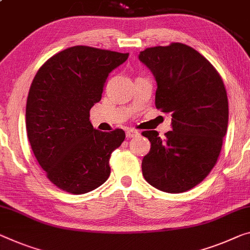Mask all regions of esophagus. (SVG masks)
<instances>
[{
    "label": "esophagus",
    "instance_id": "1",
    "mask_svg": "<svg viewBox=\"0 0 250 250\" xmlns=\"http://www.w3.org/2000/svg\"><path fill=\"white\" fill-rule=\"evenodd\" d=\"M138 135H140V133H138L136 129H128L127 132H126V137L127 138H133V137H136Z\"/></svg>",
    "mask_w": 250,
    "mask_h": 250
}]
</instances>
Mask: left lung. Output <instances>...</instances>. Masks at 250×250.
I'll return each instance as SVG.
<instances>
[{
	"mask_svg": "<svg viewBox=\"0 0 250 250\" xmlns=\"http://www.w3.org/2000/svg\"><path fill=\"white\" fill-rule=\"evenodd\" d=\"M138 58L156 79V108L172 115L164 138L142 133L151 142L143 176L160 191L186 192L208 176L220 154L229 116L225 83L209 60L180 42L146 48Z\"/></svg>",
	"mask_w": 250,
	"mask_h": 250,
	"instance_id": "1",
	"label": "left lung"
}]
</instances>
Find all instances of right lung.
<instances>
[{
  "mask_svg": "<svg viewBox=\"0 0 250 250\" xmlns=\"http://www.w3.org/2000/svg\"><path fill=\"white\" fill-rule=\"evenodd\" d=\"M128 53L76 45L49 58L30 87L28 138L40 167L57 188L83 194L109 178V159L125 140L116 128L99 132L89 121L109 72Z\"/></svg>",
  "mask_w": 250,
  "mask_h": 250,
  "instance_id": "1",
  "label": "right lung"
}]
</instances>
